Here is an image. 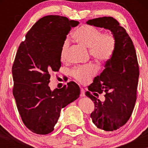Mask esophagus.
<instances>
[{
  "label": "esophagus",
  "instance_id": "1",
  "mask_svg": "<svg viewBox=\"0 0 148 148\" xmlns=\"http://www.w3.org/2000/svg\"><path fill=\"white\" fill-rule=\"evenodd\" d=\"M85 95H86V94H85V90L83 88H81V92H80V97H85Z\"/></svg>",
  "mask_w": 148,
  "mask_h": 148
}]
</instances>
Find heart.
Listing matches in <instances>:
<instances>
[{
	"label": "heart",
	"mask_w": 148,
	"mask_h": 148,
	"mask_svg": "<svg viewBox=\"0 0 148 148\" xmlns=\"http://www.w3.org/2000/svg\"><path fill=\"white\" fill-rule=\"evenodd\" d=\"M72 37L76 43L86 48L89 49L92 57L100 61H106L113 56L116 47V39L110 32L101 34L98 29L89 25H83L75 30ZM69 47V40L62 44L61 51L62 59L66 58ZM97 72V67L94 64L74 68L71 74L75 79L81 83H87Z\"/></svg>",
	"instance_id": "obj_1"
}]
</instances>
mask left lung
I'll return each instance as SVG.
<instances>
[{
  "label": "left lung",
  "instance_id": "1",
  "mask_svg": "<svg viewBox=\"0 0 148 148\" xmlns=\"http://www.w3.org/2000/svg\"><path fill=\"white\" fill-rule=\"evenodd\" d=\"M86 23L110 30L116 39L113 56L88 88L89 91L99 93L104 91L105 101L97 99L89 91L86 92L95 103L91 117L95 126L106 132L116 131L129 119L136 101L139 67L136 50L125 29L113 17L89 19Z\"/></svg>",
  "mask_w": 148,
  "mask_h": 148
}]
</instances>
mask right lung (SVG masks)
<instances>
[{
  "mask_svg": "<svg viewBox=\"0 0 148 148\" xmlns=\"http://www.w3.org/2000/svg\"><path fill=\"white\" fill-rule=\"evenodd\" d=\"M79 22L59 16L40 19L17 49L12 66L13 95L25 125L38 134L52 132L61 110L78 98L79 86L69 82L51 91L50 73L61 66L62 44Z\"/></svg>",
  "mask_w": 148,
  "mask_h": 148,
  "instance_id": "obj_1",
  "label": "right lung"
}]
</instances>
